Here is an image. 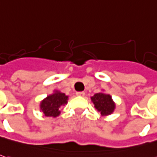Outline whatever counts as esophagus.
<instances>
[{
	"mask_svg": "<svg viewBox=\"0 0 157 157\" xmlns=\"http://www.w3.org/2000/svg\"><path fill=\"white\" fill-rule=\"evenodd\" d=\"M76 95L80 97H84L85 96V93L84 92H77L76 93Z\"/></svg>",
	"mask_w": 157,
	"mask_h": 157,
	"instance_id": "obj_1",
	"label": "esophagus"
}]
</instances>
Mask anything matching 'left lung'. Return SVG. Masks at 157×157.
<instances>
[{"label":"left lung","mask_w":157,"mask_h":157,"mask_svg":"<svg viewBox=\"0 0 157 157\" xmlns=\"http://www.w3.org/2000/svg\"><path fill=\"white\" fill-rule=\"evenodd\" d=\"M91 101L94 103L95 109L101 116H108L114 112L116 104L109 94L104 92L97 93L91 97Z\"/></svg>","instance_id":"1"}]
</instances>
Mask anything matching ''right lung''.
Here are the masks:
<instances>
[{
    "label": "right lung",
    "instance_id": "obj_1",
    "mask_svg": "<svg viewBox=\"0 0 157 157\" xmlns=\"http://www.w3.org/2000/svg\"><path fill=\"white\" fill-rule=\"evenodd\" d=\"M69 96L59 90H54V92L45 97L39 104L40 111L45 117L56 118L61 113L60 108L62 105L68 103Z\"/></svg>",
    "mask_w": 157,
    "mask_h": 157
}]
</instances>
